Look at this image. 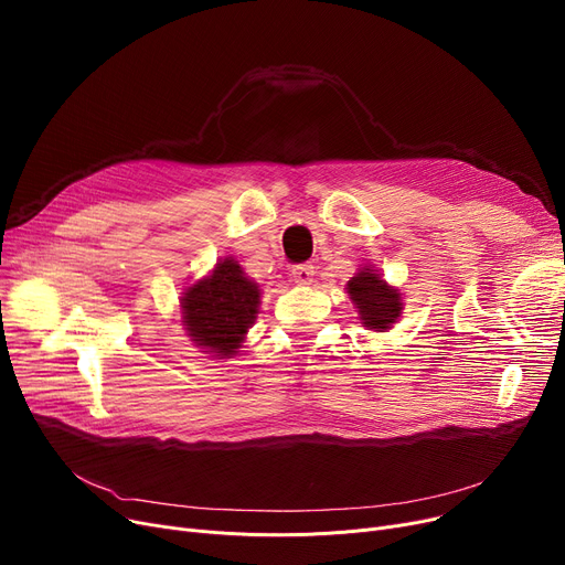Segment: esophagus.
<instances>
[{"label":"esophagus","instance_id":"34e87169","mask_svg":"<svg viewBox=\"0 0 565 565\" xmlns=\"http://www.w3.org/2000/svg\"><path fill=\"white\" fill-rule=\"evenodd\" d=\"M290 275H292V279H295V281L302 284V286H307V284H311V281H313V277H316V267H313L311 263L295 265L292 270H290Z\"/></svg>","mask_w":565,"mask_h":565}]
</instances>
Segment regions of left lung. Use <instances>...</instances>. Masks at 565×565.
Instances as JSON below:
<instances>
[{"instance_id": "8db88e82", "label": "left lung", "mask_w": 565, "mask_h": 565, "mask_svg": "<svg viewBox=\"0 0 565 565\" xmlns=\"http://www.w3.org/2000/svg\"><path fill=\"white\" fill-rule=\"evenodd\" d=\"M350 300L358 309L362 328L371 332H390L403 313V298L396 286L384 281L371 265L360 267L345 284Z\"/></svg>"}]
</instances>
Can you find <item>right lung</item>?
Instances as JSON below:
<instances>
[{"instance_id": "right-lung-1", "label": "right lung", "mask_w": 565, "mask_h": 565, "mask_svg": "<svg viewBox=\"0 0 565 565\" xmlns=\"http://www.w3.org/2000/svg\"><path fill=\"white\" fill-rule=\"evenodd\" d=\"M260 307V286L235 258L215 263L205 277L185 286L181 322L190 341L215 360H231L245 343Z\"/></svg>"}]
</instances>
